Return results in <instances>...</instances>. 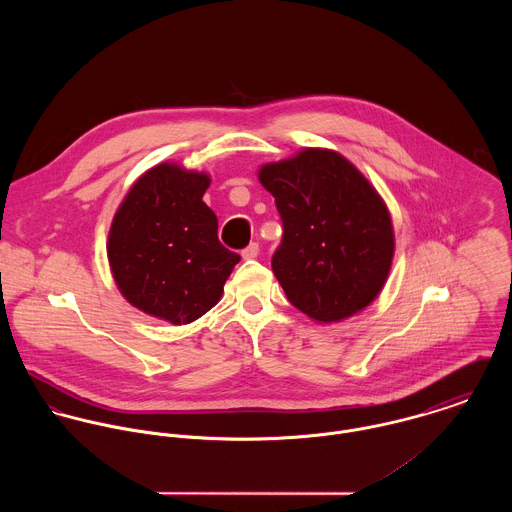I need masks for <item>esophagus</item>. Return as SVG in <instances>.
Masks as SVG:
<instances>
[{
	"label": "esophagus",
	"instance_id": "esophagus-1",
	"mask_svg": "<svg viewBox=\"0 0 512 512\" xmlns=\"http://www.w3.org/2000/svg\"><path fill=\"white\" fill-rule=\"evenodd\" d=\"M258 254H260V246H258L256 242L248 244V246L242 250V258H244V260H254V258H258Z\"/></svg>",
	"mask_w": 512,
	"mask_h": 512
}]
</instances>
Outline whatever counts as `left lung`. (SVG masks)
<instances>
[{"label": "left lung", "instance_id": "1", "mask_svg": "<svg viewBox=\"0 0 512 512\" xmlns=\"http://www.w3.org/2000/svg\"><path fill=\"white\" fill-rule=\"evenodd\" d=\"M258 179L284 222L272 270L292 305L317 323H337L368 307L394 258L392 219L372 183L325 147L266 163Z\"/></svg>", "mask_w": 512, "mask_h": 512}]
</instances>
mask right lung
<instances>
[{"mask_svg":"<svg viewBox=\"0 0 512 512\" xmlns=\"http://www.w3.org/2000/svg\"><path fill=\"white\" fill-rule=\"evenodd\" d=\"M205 171L165 161L136 179L108 232L106 252L120 293L151 317L187 325L219 303L240 256L219 242L205 205Z\"/></svg>","mask_w":512,"mask_h":512,"instance_id":"right-lung-1","label":"right lung"}]
</instances>
